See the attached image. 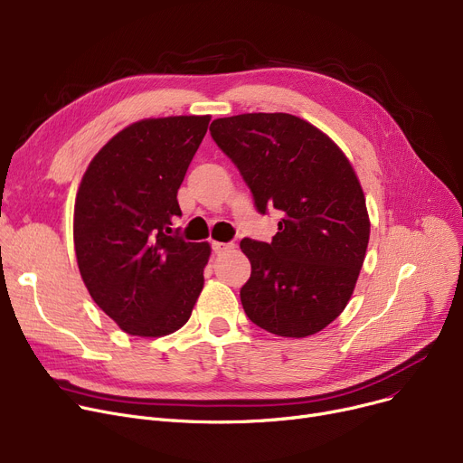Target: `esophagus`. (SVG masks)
<instances>
[{
	"instance_id": "esophagus-1",
	"label": "esophagus",
	"mask_w": 463,
	"mask_h": 463,
	"mask_svg": "<svg viewBox=\"0 0 463 463\" xmlns=\"http://www.w3.org/2000/svg\"><path fill=\"white\" fill-rule=\"evenodd\" d=\"M212 250H213V253L222 255V253L232 251V250H234V244H232V241H213V244H212Z\"/></svg>"
}]
</instances>
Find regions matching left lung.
I'll return each mask as SVG.
<instances>
[{
  "label": "left lung",
  "instance_id": "8db88e82",
  "mask_svg": "<svg viewBox=\"0 0 463 463\" xmlns=\"http://www.w3.org/2000/svg\"><path fill=\"white\" fill-rule=\"evenodd\" d=\"M212 138L260 213L283 212L270 244L244 238L251 276L240 300L251 323L285 337L328 326L353 295L370 240L366 199L344 152L293 114L217 118Z\"/></svg>",
  "mask_w": 463,
  "mask_h": 463
}]
</instances>
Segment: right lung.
<instances>
[{"label":"right lung","mask_w":463,"mask_h":463,"mask_svg":"<svg viewBox=\"0 0 463 463\" xmlns=\"http://www.w3.org/2000/svg\"><path fill=\"white\" fill-rule=\"evenodd\" d=\"M210 116L150 118L119 131L82 176L72 238L93 302L124 332L182 328L204 285L206 241L173 232L178 189Z\"/></svg>","instance_id":"add662e5"}]
</instances>
